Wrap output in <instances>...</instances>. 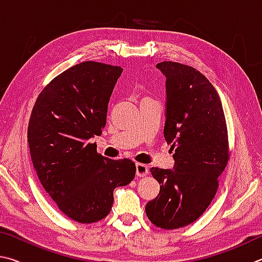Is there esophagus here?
I'll use <instances>...</instances> for the list:
<instances>
[{
    "mask_svg": "<svg viewBox=\"0 0 262 262\" xmlns=\"http://www.w3.org/2000/svg\"><path fill=\"white\" fill-rule=\"evenodd\" d=\"M136 173L138 177H144L148 173V167L143 163H136Z\"/></svg>",
    "mask_w": 262,
    "mask_h": 262,
    "instance_id": "obj_1",
    "label": "esophagus"
}]
</instances>
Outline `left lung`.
I'll return each mask as SVG.
<instances>
[{"instance_id":"obj_1","label":"left lung","mask_w":262,"mask_h":262,"mask_svg":"<svg viewBox=\"0 0 262 262\" xmlns=\"http://www.w3.org/2000/svg\"><path fill=\"white\" fill-rule=\"evenodd\" d=\"M157 68L166 76L163 135L175 164L150 169L160 192L145 210L154 226L172 230L199 219L215 196L229 160L228 131L221 99L203 73L170 61Z\"/></svg>"}]
</instances>
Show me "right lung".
Here are the masks:
<instances>
[{"mask_svg":"<svg viewBox=\"0 0 262 262\" xmlns=\"http://www.w3.org/2000/svg\"><path fill=\"white\" fill-rule=\"evenodd\" d=\"M121 67L86 61L55 77L39 94L27 127L31 159L43 189L79 223L104 219L115 187L135 178L136 164L96 152Z\"/></svg>","mask_w":262,"mask_h":262,"instance_id":"1","label":"right lung"}]
</instances>
